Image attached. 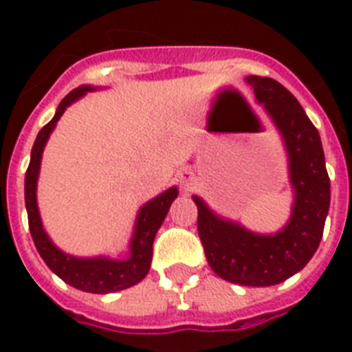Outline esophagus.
I'll use <instances>...</instances> for the list:
<instances>
[{
	"label": "esophagus",
	"mask_w": 352,
	"mask_h": 352,
	"mask_svg": "<svg viewBox=\"0 0 352 352\" xmlns=\"http://www.w3.org/2000/svg\"><path fill=\"white\" fill-rule=\"evenodd\" d=\"M177 177H179V182H181L182 190H192L193 186H195V175H193L192 170H181L179 173H177Z\"/></svg>",
	"instance_id": "obj_1"
}]
</instances>
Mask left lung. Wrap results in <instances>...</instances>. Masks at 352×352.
I'll return each instance as SVG.
<instances>
[{"mask_svg":"<svg viewBox=\"0 0 352 352\" xmlns=\"http://www.w3.org/2000/svg\"><path fill=\"white\" fill-rule=\"evenodd\" d=\"M246 82L283 140L292 188L289 221L274 234H259L215 214L203 197L192 199L212 270L230 283L270 287L300 272L318 250L331 204V181L320 133L296 96L267 76L250 74Z\"/></svg>","mask_w":352,"mask_h":352,"instance_id":"1","label":"left lung"}]
</instances>
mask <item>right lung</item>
<instances>
[{
  "mask_svg": "<svg viewBox=\"0 0 352 352\" xmlns=\"http://www.w3.org/2000/svg\"><path fill=\"white\" fill-rule=\"evenodd\" d=\"M100 89L95 85H80L76 89L69 93L60 106L52 120L43 126L34 140L32 151H30V162L25 173V208L29 215V228L32 241H34L36 250L45 261V265L56 274L58 278L63 279L65 283L74 289L91 292V294H109L118 290L129 289L133 285L140 283L151 267V257H153V239L160 225L164 223L168 210L171 203L179 195L177 186L168 188L166 192L159 193L157 197L148 201L140 206L133 226V235L127 246L126 259H115L109 256H95V257H76L60 250L52 239L47 235L43 223H41L40 208H38V177H40L41 155L45 149V144L54 131L58 120L62 117L65 109L87 93Z\"/></svg>",
  "mask_w": 352,
  "mask_h": 352,
  "instance_id": "right-lung-1",
  "label": "right lung"
}]
</instances>
